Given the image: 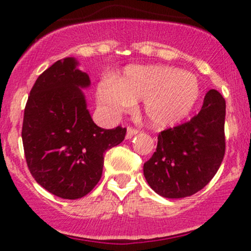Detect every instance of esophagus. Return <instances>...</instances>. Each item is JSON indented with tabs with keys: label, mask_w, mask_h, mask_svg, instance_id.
I'll list each match as a JSON object with an SVG mask.
<instances>
[{
	"label": "esophagus",
	"mask_w": 251,
	"mask_h": 251,
	"mask_svg": "<svg viewBox=\"0 0 251 251\" xmlns=\"http://www.w3.org/2000/svg\"><path fill=\"white\" fill-rule=\"evenodd\" d=\"M138 133H139V131H138V129L128 127L127 128V132H126V139H131V138L133 137V135L138 134Z\"/></svg>",
	"instance_id": "1"
}]
</instances>
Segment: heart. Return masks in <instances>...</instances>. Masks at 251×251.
<instances>
[{
  "label": "heart",
  "instance_id": "1",
  "mask_svg": "<svg viewBox=\"0 0 251 251\" xmlns=\"http://www.w3.org/2000/svg\"><path fill=\"white\" fill-rule=\"evenodd\" d=\"M98 101L106 112L119 114L144 100V113L157 128L185 120L201 97L197 76L170 66H129L114 81L99 83Z\"/></svg>",
  "mask_w": 251,
  "mask_h": 251
}]
</instances>
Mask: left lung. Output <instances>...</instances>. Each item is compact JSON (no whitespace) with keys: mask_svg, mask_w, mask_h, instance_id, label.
Wrapping results in <instances>:
<instances>
[{"mask_svg":"<svg viewBox=\"0 0 251 251\" xmlns=\"http://www.w3.org/2000/svg\"><path fill=\"white\" fill-rule=\"evenodd\" d=\"M224 120L226 100L210 89L197 116L160 132L157 150L144 164L151 189L165 198H184L203 189L223 160Z\"/></svg>","mask_w":251,"mask_h":251,"instance_id":"obj_1","label":"left lung"}]
</instances>
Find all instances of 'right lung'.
I'll use <instances>...</instances> for the list:
<instances>
[{
  "label": "right lung",
  "instance_id": "1",
  "mask_svg": "<svg viewBox=\"0 0 251 251\" xmlns=\"http://www.w3.org/2000/svg\"><path fill=\"white\" fill-rule=\"evenodd\" d=\"M91 86L75 57H65L37 77L25 108L22 142L37 183L65 200L86 196L100 180L103 153L125 139L126 128L94 124L82 89Z\"/></svg>",
  "mask_w": 251,
  "mask_h": 251
}]
</instances>
